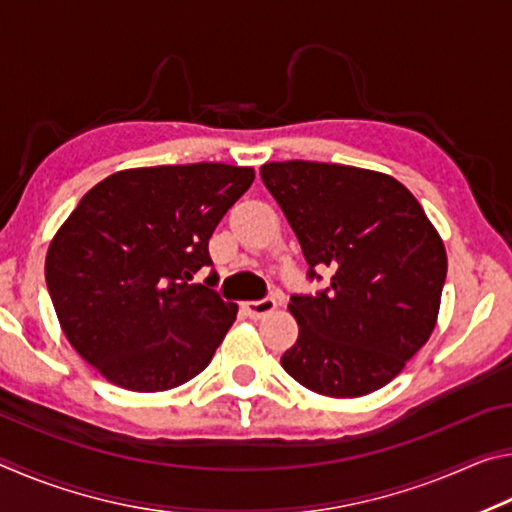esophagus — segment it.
<instances>
[{
  "mask_svg": "<svg viewBox=\"0 0 512 512\" xmlns=\"http://www.w3.org/2000/svg\"><path fill=\"white\" fill-rule=\"evenodd\" d=\"M277 307V300L275 298H262V300H248L244 302V311L248 318H264L268 314H273Z\"/></svg>",
  "mask_w": 512,
  "mask_h": 512,
  "instance_id": "esophagus-1",
  "label": "esophagus"
}]
</instances>
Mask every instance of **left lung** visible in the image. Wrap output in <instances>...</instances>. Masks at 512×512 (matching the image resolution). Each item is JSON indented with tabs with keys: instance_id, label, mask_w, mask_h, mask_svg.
I'll use <instances>...</instances> for the list:
<instances>
[{
	"instance_id": "obj_1",
	"label": "left lung",
	"mask_w": 512,
	"mask_h": 512,
	"mask_svg": "<svg viewBox=\"0 0 512 512\" xmlns=\"http://www.w3.org/2000/svg\"><path fill=\"white\" fill-rule=\"evenodd\" d=\"M262 183L302 255L329 268L316 296H293L298 341L282 368L325 397L379 391L438 323L447 253L422 205L388 173L307 160L266 162Z\"/></svg>"
}]
</instances>
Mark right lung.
Returning <instances> with one entry per match:
<instances>
[{"instance_id":"1","label":"right lung","mask_w":512,"mask_h":512,"mask_svg":"<svg viewBox=\"0 0 512 512\" xmlns=\"http://www.w3.org/2000/svg\"><path fill=\"white\" fill-rule=\"evenodd\" d=\"M253 180V167L223 162L124 169L60 225L49 296L67 341L110 384L169 391L212 361L239 307L187 282L212 264L207 241Z\"/></svg>"}]
</instances>
